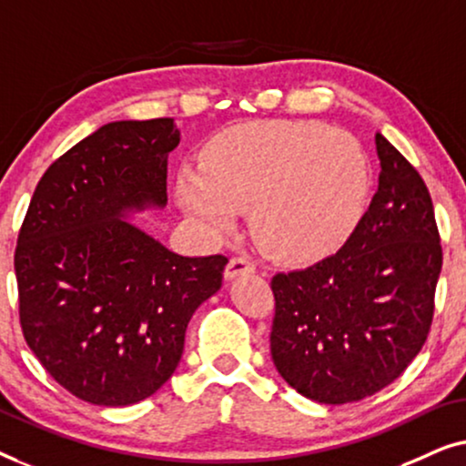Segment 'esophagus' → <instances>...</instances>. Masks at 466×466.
I'll return each mask as SVG.
<instances>
[{
  "instance_id": "obj_1",
  "label": "esophagus",
  "mask_w": 466,
  "mask_h": 466,
  "mask_svg": "<svg viewBox=\"0 0 466 466\" xmlns=\"http://www.w3.org/2000/svg\"><path fill=\"white\" fill-rule=\"evenodd\" d=\"M255 270V264L245 255H238V258H232L226 266V279H236L240 274H251Z\"/></svg>"
}]
</instances>
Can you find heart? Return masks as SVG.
Returning a JSON list of instances; mask_svg holds the SVG:
<instances>
[{"label": "heart", "mask_w": 466, "mask_h": 466, "mask_svg": "<svg viewBox=\"0 0 466 466\" xmlns=\"http://www.w3.org/2000/svg\"><path fill=\"white\" fill-rule=\"evenodd\" d=\"M367 192V160L344 130L319 122L247 124L218 137L202 167H183L181 207L213 232L251 208L266 251L304 261L329 251L355 221Z\"/></svg>", "instance_id": "b5f03b06"}]
</instances>
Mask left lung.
Listing matches in <instances>:
<instances>
[{"label":"left lung","instance_id":"left-lung-1","mask_svg":"<svg viewBox=\"0 0 466 466\" xmlns=\"http://www.w3.org/2000/svg\"><path fill=\"white\" fill-rule=\"evenodd\" d=\"M380 179L342 248L270 280V352L299 395L327 405L371 397L427 342L443 251L427 183L376 135Z\"/></svg>","mask_w":466,"mask_h":466}]
</instances>
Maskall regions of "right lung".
<instances>
[{
    "label": "right lung",
    "mask_w": 466,
    "mask_h": 466,
    "mask_svg": "<svg viewBox=\"0 0 466 466\" xmlns=\"http://www.w3.org/2000/svg\"><path fill=\"white\" fill-rule=\"evenodd\" d=\"M173 117L105 124L52 162L15 251L25 342L71 395L139 403L179 365L189 319L221 287L226 255L183 258L120 219L167 205Z\"/></svg>",
    "instance_id": "add662e5"
}]
</instances>
